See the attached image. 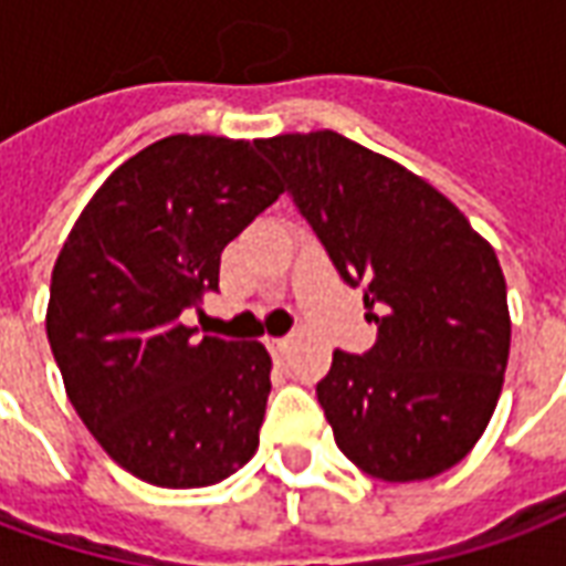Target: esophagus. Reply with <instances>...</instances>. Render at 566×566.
Here are the masks:
<instances>
[{
  "label": "esophagus",
  "mask_w": 566,
  "mask_h": 566,
  "mask_svg": "<svg viewBox=\"0 0 566 566\" xmlns=\"http://www.w3.org/2000/svg\"><path fill=\"white\" fill-rule=\"evenodd\" d=\"M265 346L274 353V356H277V353H283V349L289 346V337H265Z\"/></svg>",
  "instance_id": "obj_1"
}]
</instances>
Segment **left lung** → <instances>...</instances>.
<instances>
[{
    "label": "left lung",
    "mask_w": 566,
    "mask_h": 566,
    "mask_svg": "<svg viewBox=\"0 0 566 566\" xmlns=\"http://www.w3.org/2000/svg\"><path fill=\"white\" fill-rule=\"evenodd\" d=\"M337 274L365 286L377 344L334 349L316 386L334 440L386 482L455 468L492 419L510 358L492 243L422 177L332 129L259 142Z\"/></svg>",
    "instance_id": "8db88e82"
}]
</instances>
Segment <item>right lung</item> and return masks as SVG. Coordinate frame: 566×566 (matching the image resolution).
<instances>
[{
    "label": "right lung",
    "instance_id": "add662e5",
    "mask_svg": "<svg viewBox=\"0 0 566 566\" xmlns=\"http://www.w3.org/2000/svg\"><path fill=\"white\" fill-rule=\"evenodd\" d=\"M283 184L259 142L168 135L98 187L56 255L48 340L65 395L119 468L159 489L232 476L259 449L271 356L180 313Z\"/></svg>",
    "mask_w": 566,
    "mask_h": 566
}]
</instances>
